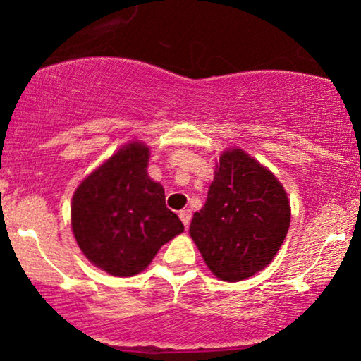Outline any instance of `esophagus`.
I'll use <instances>...</instances> for the list:
<instances>
[{
  "label": "esophagus",
  "instance_id": "1",
  "mask_svg": "<svg viewBox=\"0 0 361 361\" xmlns=\"http://www.w3.org/2000/svg\"><path fill=\"white\" fill-rule=\"evenodd\" d=\"M179 216H180L182 224L185 225V228H189V224H190V220H192V212L190 210H182L180 214H179Z\"/></svg>",
  "mask_w": 361,
  "mask_h": 361
}]
</instances>
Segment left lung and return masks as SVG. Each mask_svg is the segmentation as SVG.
<instances>
[{"label":"left lung","mask_w":361,"mask_h":361,"mask_svg":"<svg viewBox=\"0 0 361 361\" xmlns=\"http://www.w3.org/2000/svg\"><path fill=\"white\" fill-rule=\"evenodd\" d=\"M289 221L288 195L273 172L245 151L228 149L189 233L212 273L236 283L273 261Z\"/></svg>","instance_id":"obj_1"}]
</instances>
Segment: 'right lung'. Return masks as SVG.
Here are the masks:
<instances>
[{"instance_id":"obj_1","label":"right lung","mask_w":361,"mask_h":361,"mask_svg":"<svg viewBox=\"0 0 361 361\" xmlns=\"http://www.w3.org/2000/svg\"><path fill=\"white\" fill-rule=\"evenodd\" d=\"M149 147L133 141L77 187L72 230L88 261L111 276H135L184 225L147 176Z\"/></svg>"}]
</instances>
